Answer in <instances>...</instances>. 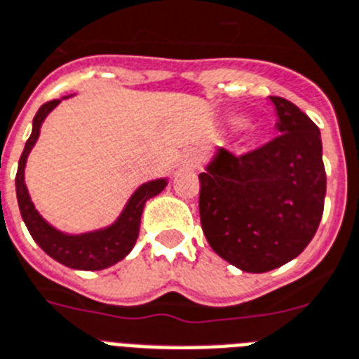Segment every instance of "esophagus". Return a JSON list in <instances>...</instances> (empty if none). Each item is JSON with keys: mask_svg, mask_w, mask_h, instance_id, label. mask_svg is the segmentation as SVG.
Returning <instances> with one entry per match:
<instances>
[{"mask_svg": "<svg viewBox=\"0 0 359 359\" xmlns=\"http://www.w3.org/2000/svg\"><path fill=\"white\" fill-rule=\"evenodd\" d=\"M195 164H197V154L191 153V151H188V153L182 154V158H180V165H182V168H188V170H191V168H195Z\"/></svg>", "mask_w": 359, "mask_h": 359, "instance_id": "1", "label": "esophagus"}]
</instances>
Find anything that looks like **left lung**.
I'll return each mask as SVG.
<instances>
[{"instance_id":"obj_1","label":"left lung","mask_w":359,"mask_h":359,"mask_svg":"<svg viewBox=\"0 0 359 359\" xmlns=\"http://www.w3.org/2000/svg\"><path fill=\"white\" fill-rule=\"evenodd\" d=\"M269 99L280 136L243 156L217 147L199 175L206 240L245 273H267L297 258L316 236L325 208L319 127L287 99Z\"/></svg>"}]
</instances>
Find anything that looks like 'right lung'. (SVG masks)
<instances>
[{"mask_svg":"<svg viewBox=\"0 0 359 359\" xmlns=\"http://www.w3.org/2000/svg\"><path fill=\"white\" fill-rule=\"evenodd\" d=\"M74 97V95H64L60 99L49 101L38 109L33 119V130L25 142L23 153L18 162V173H16V197L22 219L27 226L29 234L33 236L40 249L49 255L58 264L72 267L79 271H101L110 265L118 264L133 250L134 243L138 240L140 223L144 214L145 203L162 191L168 186V177H160L144 182L134 189L123 210L119 212L116 219L107 226L101 229L86 230V232H64L43 219L36 210L34 203L31 201L27 184H25V164L27 156L34 144L38 142L42 123L49 114L57 109L62 99Z\"/></svg>","mask_w":359,"mask_h":359,"instance_id":"add662e5","label":"right lung"}]
</instances>
